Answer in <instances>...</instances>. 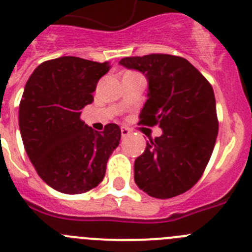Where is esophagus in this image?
<instances>
[{
  "label": "esophagus",
  "instance_id": "obj_1",
  "mask_svg": "<svg viewBox=\"0 0 252 252\" xmlns=\"http://www.w3.org/2000/svg\"><path fill=\"white\" fill-rule=\"evenodd\" d=\"M130 133H131L130 128L122 126V127H121V136H122V139H125V137H127L128 135H130Z\"/></svg>",
  "mask_w": 252,
  "mask_h": 252
}]
</instances>
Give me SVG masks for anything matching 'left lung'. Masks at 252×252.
I'll use <instances>...</instances> for the list:
<instances>
[{
	"label": "left lung",
	"instance_id": "left-lung-1",
	"mask_svg": "<svg viewBox=\"0 0 252 252\" xmlns=\"http://www.w3.org/2000/svg\"><path fill=\"white\" fill-rule=\"evenodd\" d=\"M120 64L144 73L149 81L139 124L162 128L161 136L146 142L135 160V183L160 199L186 193L201 179L217 139L212 86L182 57H126Z\"/></svg>",
	"mask_w": 252,
	"mask_h": 252
}]
</instances>
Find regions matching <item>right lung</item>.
<instances>
[{
  "instance_id": "obj_1",
  "label": "right lung",
  "mask_w": 252,
  "mask_h": 252,
  "mask_svg": "<svg viewBox=\"0 0 252 252\" xmlns=\"http://www.w3.org/2000/svg\"><path fill=\"white\" fill-rule=\"evenodd\" d=\"M110 68L108 62L62 57L40 64L26 82L19 110L22 142L39 177L58 192L79 194L95 188L119 146V125L98 132L81 120L82 108L92 103L99 78Z\"/></svg>"
}]
</instances>
